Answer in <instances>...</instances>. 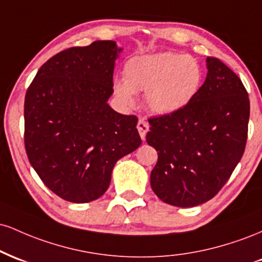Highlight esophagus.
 Segmentation results:
<instances>
[{"instance_id": "1", "label": "esophagus", "mask_w": 262, "mask_h": 262, "mask_svg": "<svg viewBox=\"0 0 262 262\" xmlns=\"http://www.w3.org/2000/svg\"><path fill=\"white\" fill-rule=\"evenodd\" d=\"M137 128H138V132H139V134H140V138L141 139H145V135H146V133H148V130H149V123L145 121V119H139V122H138V124H137Z\"/></svg>"}]
</instances>
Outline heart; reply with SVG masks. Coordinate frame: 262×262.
Instances as JSON below:
<instances>
[{
	"label": "heart",
	"mask_w": 262,
	"mask_h": 262,
	"mask_svg": "<svg viewBox=\"0 0 262 262\" xmlns=\"http://www.w3.org/2000/svg\"><path fill=\"white\" fill-rule=\"evenodd\" d=\"M202 68L193 56L161 52L132 58L124 66V80L114 82V92L127 106L134 93H146L150 110L160 116L179 112L194 98L202 82Z\"/></svg>",
	"instance_id": "1"
}]
</instances>
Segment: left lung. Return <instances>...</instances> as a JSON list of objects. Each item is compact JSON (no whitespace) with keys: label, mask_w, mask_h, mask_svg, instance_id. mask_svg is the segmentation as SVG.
I'll use <instances>...</instances> for the list:
<instances>
[{"label":"left lung","mask_w":262,"mask_h":262,"mask_svg":"<svg viewBox=\"0 0 262 262\" xmlns=\"http://www.w3.org/2000/svg\"><path fill=\"white\" fill-rule=\"evenodd\" d=\"M179 112L150 118L146 143L158 151L152 191L171 206H200L221 191L244 154L250 101L242 80L217 58Z\"/></svg>","instance_id":"left-lung-1"}]
</instances>
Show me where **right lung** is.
<instances>
[{
    "mask_svg": "<svg viewBox=\"0 0 262 262\" xmlns=\"http://www.w3.org/2000/svg\"><path fill=\"white\" fill-rule=\"evenodd\" d=\"M121 52L113 40L62 50L39 69L27 90L29 162L44 185L69 202L100 198L116 162L141 144L137 117L107 103Z\"/></svg>",
    "mask_w": 262,
    "mask_h": 262,
    "instance_id": "right-lung-1",
    "label": "right lung"
}]
</instances>
